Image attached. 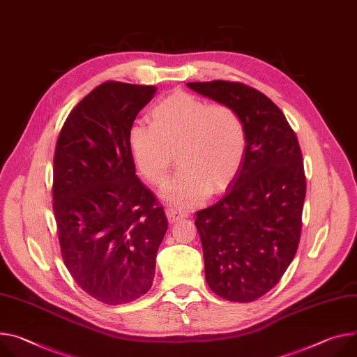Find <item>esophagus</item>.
Instances as JSON below:
<instances>
[{"instance_id": "esophagus-1", "label": "esophagus", "mask_w": 357, "mask_h": 357, "mask_svg": "<svg viewBox=\"0 0 357 357\" xmlns=\"http://www.w3.org/2000/svg\"><path fill=\"white\" fill-rule=\"evenodd\" d=\"M167 216H168L169 222L174 223V222H176V220H179V219L188 218V212H183V211L175 208V206H169V208L167 209Z\"/></svg>"}]
</instances>
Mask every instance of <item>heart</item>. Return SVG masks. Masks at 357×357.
<instances>
[{
    "mask_svg": "<svg viewBox=\"0 0 357 357\" xmlns=\"http://www.w3.org/2000/svg\"><path fill=\"white\" fill-rule=\"evenodd\" d=\"M148 121L151 128L129 129V152L137 171L155 186L165 182L176 153L181 169L164 188V198L178 209L201 204L236 178L248 132L234 107L176 91L149 109Z\"/></svg>",
    "mask_w": 357,
    "mask_h": 357,
    "instance_id": "1",
    "label": "heart"
}]
</instances>
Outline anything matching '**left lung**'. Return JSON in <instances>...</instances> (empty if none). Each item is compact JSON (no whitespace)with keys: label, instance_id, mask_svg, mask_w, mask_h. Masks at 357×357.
<instances>
[{"label":"left lung","instance_id":"8db88e82","mask_svg":"<svg viewBox=\"0 0 357 357\" xmlns=\"http://www.w3.org/2000/svg\"><path fill=\"white\" fill-rule=\"evenodd\" d=\"M206 98L243 118V164L215 205L197 212L205 278L231 302H253L275 287L298 250L306 197L303 158L283 112L262 92L241 82H189Z\"/></svg>","mask_w":357,"mask_h":357}]
</instances>
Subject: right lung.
<instances>
[{
    "label": "right lung",
    "mask_w": 357,
    "mask_h": 357,
    "mask_svg": "<svg viewBox=\"0 0 357 357\" xmlns=\"http://www.w3.org/2000/svg\"><path fill=\"white\" fill-rule=\"evenodd\" d=\"M153 85L108 81L70 112L54 155L52 209L63 264L107 305L151 289L168 220L135 175L128 134Z\"/></svg>",
    "instance_id": "right-lung-1"
}]
</instances>
